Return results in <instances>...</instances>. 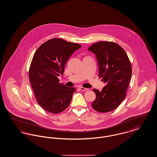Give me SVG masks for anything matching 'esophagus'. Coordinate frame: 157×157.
<instances>
[{
    "instance_id": "obj_1",
    "label": "esophagus",
    "mask_w": 157,
    "mask_h": 157,
    "mask_svg": "<svg viewBox=\"0 0 157 157\" xmlns=\"http://www.w3.org/2000/svg\"><path fill=\"white\" fill-rule=\"evenodd\" d=\"M80 88V90H82V91H85V90H88V88H84V87H80L79 88Z\"/></svg>"
}]
</instances>
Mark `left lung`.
Returning <instances> with one entry per match:
<instances>
[{
	"label": "left lung",
	"instance_id": "8db88e82",
	"mask_svg": "<svg viewBox=\"0 0 157 157\" xmlns=\"http://www.w3.org/2000/svg\"><path fill=\"white\" fill-rule=\"evenodd\" d=\"M88 50L95 54L99 65V78L106 83L101 91L93 90L96 99L92 108L99 112L116 109L124 100L132 75V67L124 49L113 42L101 41Z\"/></svg>",
	"mask_w": 157,
	"mask_h": 157
}]
</instances>
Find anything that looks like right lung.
Returning a JSON list of instances; mask_svg holds the SVG:
<instances>
[{
	"instance_id": "right-lung-1",
	"label": "right lung",
	"mask_w": 157,
	"mask_h": 157,
	"mask_svg": "<svg viewBox=\"0 0 157 157\" xmlns=\"http://www.w3.org/2000/svg\"><path fill=\"white\" fill-rule=\"evenodd\" d=\"M81 45L53 38L45 42L35 53L29 78L37 103L47 112L58 113L70 104L75 88L59 83L67 60Z\"/></svg>"
}]
</instances>
